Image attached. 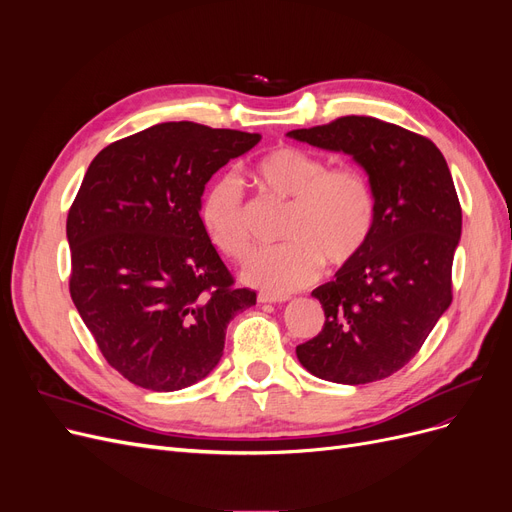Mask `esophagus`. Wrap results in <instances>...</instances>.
Masks as SVG:
<instances>
[{
	"label": "esophagus",
	"instance_id": "1",
	"mask_svg": "<svg viewBox=\"0 0 512 512\" xmlns=\"http://www.w3.org/2000/svg\"><path fill=\"white\" fill-rule=\"evenodd\" d=\"M258 301H260V303H286V301H288V297H286V294L258 292Z\"/></svg>",
	"mask_w": 512,
	"mask_h": 512
}]
</instances>
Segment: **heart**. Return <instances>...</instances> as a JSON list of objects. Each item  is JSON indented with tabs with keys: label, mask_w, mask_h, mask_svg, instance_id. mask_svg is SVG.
Returning a JSON list of instances; mask_svg holds the SVG:
<instances>
[{
	"label": "heart",
	"mask_w": 512,
	"mask_h": 512,
	"mask_svg": "<svg viewBox=\"0 0 512 512\" xmlns=\"http://www.w3.org/2000/svg\"><path fill=\"white\" fill-rule=\"evenodd\" d=\"M254 179L290 211L282 228L286 243L260 252L245 269L247 282L286 294L312 284L322 265L346 269L365 254L378 220L376 190L365 170L331 166L314 151L280 145L256 162ZM198 220L226 258L243 262L252 254L250 209L235 175L211 181Z\"/></svg>",
	"instance_id": "heart-1"
}]
</instances>
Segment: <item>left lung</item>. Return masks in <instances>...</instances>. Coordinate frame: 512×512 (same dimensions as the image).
<instances>
[{
    "mask_svg": "<svg viewBox=\"0 0 512 512\" xmlns=\"http://www.w3.org/2000/svg\"><path fill=\"white\" fill-rule=\"evenodd\" d=\"M288 136L350 153L378 198L365 254L312 292L324 327L297 346L299 361L337 384L389 378L421 350L453 301L461 205L451 170L427 136L374 117L348 115Z\"/></svg>",
    "mask_w": 512,
    "mask_h": 512,
    "instance_id": "obj_1",
    "label": "left lung"
}]
</instances>
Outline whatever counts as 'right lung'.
Segmentation results:
<instances>
[{"mask_svg":"<svg viewBox=\"0 0 512 512\" xmlns=\"http://www.w3.org/2000/svg\"><path fill=\"white\" fill-rule=\"evenodd\" d=\"M258 134L168 121L104 147L68 211L70 297L115 371L170 393L222 359L228 322L256 303L198 220L215 170Z\"/></svg>","mask_w":512,"mask_h":512,"instance_id":"right-lung-1","label":"right lung"}]
</instances>
